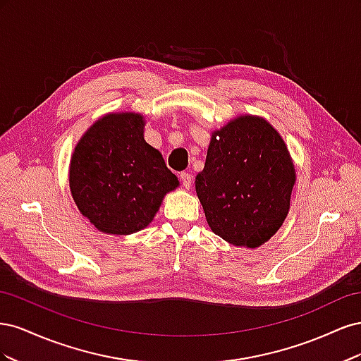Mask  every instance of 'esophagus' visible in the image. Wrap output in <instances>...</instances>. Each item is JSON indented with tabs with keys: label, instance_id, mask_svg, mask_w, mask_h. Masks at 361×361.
I'll return each mask as SVG.
<instances>
[{
	"label": "esophagus",
	"instance_id": "1",
	"mask_svg": "<svg viewBox=\"0 0 361 361\" xmlns=\"http://www.w3.org/2000/svg\"><path fill=\"white\" fill-rule=\"evenodd\" d=\"M179 178H180V180H182V185L185 188H191V185H192V176L190 173H187V171H182L180 174H179Z\"/></svg>",
	"mask_w": 361,
	"mask_h": 361
}]
</instances>
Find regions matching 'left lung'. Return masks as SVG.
I'll use <instances>...</instances> for the list:
<instances>
[{
	"label": "left lung",
	"mask_w": 361,
	"mask_h": 361,
	"mask_svg": "<svg viewBox=\"0 0 361 361\" xmlns=\"http://www.w3.org/2000/svg\"><path fill=\"white\" fill-rule=\"evenodd\" d=\"M295 169L285 141L265 118L241 116L211 137L195 192L212 232L256 248L288 216Z\"/></svg>",
	"instance_id": "8db88e82"
}]
</instances>
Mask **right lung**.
Here are the masks:
<instances>
[{
  "instance_id": "add662e5",
  "label": "right lung",
  "mask_w": 361,
  "mask_h": 361,
  "mask_svg": "<svg viewBox=\"0 0 361 361\" xmlns=\"http://www.w3.org/2000/svg\"><path fill=\"white\" fill-rule=\"evenodd\" d=\"M143 133L141 114L111 113L94 122L73 150L72 197L104 233L140 232L154 220L164 195L179 185Z\"/></svg>"
}]
</instances>
